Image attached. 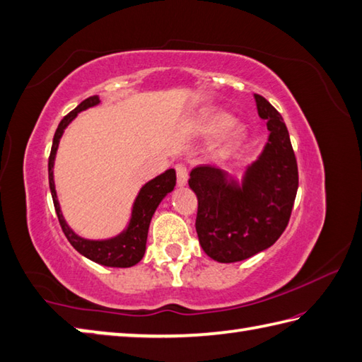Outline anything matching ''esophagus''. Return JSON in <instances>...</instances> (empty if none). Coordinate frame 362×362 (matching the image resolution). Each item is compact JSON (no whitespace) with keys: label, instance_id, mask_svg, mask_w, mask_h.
<instances>
[{"label":"esophagus","instance_id":"34e87169","mask_svg":"<svg viewBox=\"0 0 362 362\" xmlns=\"http://www.w3.org/2000/svg\"><path fill=\"white\" fill-rule=\"evenodd\" d=\"M175 173H177V185L179 187H185L188 182V173L187 168L183 165H177L175 166Z\"/></svg>","mask_w":362,"mask_h":362}]
</instances>
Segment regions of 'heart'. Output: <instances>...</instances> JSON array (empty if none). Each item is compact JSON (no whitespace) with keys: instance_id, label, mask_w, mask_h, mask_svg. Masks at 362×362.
Instances as JSON below:
<instances>
[{"instance_id":"heart-1","label":"heart","mask_w":362,"mask_h":362,"mask_svg":"<svg viewBox=\"0 0 362 362\" xmlns=\"http://www.w3.org/2000/svg\"><path fill=\"white\" fill-rule=\"evenodd\" d=\"M218 130H221L216 139V151L219 153L232 152L245 136L243 124L237 119H230L226 112H214L196 125V132L199 134H211Z\"/></svg>"}]
</instances>
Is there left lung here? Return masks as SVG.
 <instances>
[{"instance_id":"1","label":"left lung","mask_w":362,"mask_h":362,"mask_svg":"<svg viewBox=\"0 0 362 362\" xmlns=\"http://www.w3.org/2000/svg\"><path fill=\"white\" fill-rule=\"evenodd\" d=\"M268 139L242 179L224 169L201 165L188 185L197 196L196 232L204 252L221 264L265 251L287 228L298 189V168L284 119L264 97L254 94Z\"/></svg>"}]
</instances>
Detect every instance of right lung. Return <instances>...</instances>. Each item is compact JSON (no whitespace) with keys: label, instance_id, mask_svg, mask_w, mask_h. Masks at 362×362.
<instances>
[{"label":"right lung","instance_id":"1","mask_svg":"<svg viewBox=\"0 0 362 362\" xmlns=\"http://www.w3.org/2000/svg\"><path fill=\"white\" fill-rule=\"evenodd\" d=\"M100 103L98 95H92L86 100L81 102L74 111L64 117L58 129H56L52 152H49L48 158V182H49V191H52L53 204L56 209V215H58L59 224L62 232L66 233L67 240L75 250L81 254V256L88 257L89 260L100 264L103 267H115V268H129L136 265L138 262L144 257L146 252V242H147V232L148 226H151L152 216L155 210L160 205V202L171 193L175 187V171L174 169H168L163 174L157 175L155 179L148 180L141 187L138 196L134 197V202L132 205V214L127 223L125 229L119 232L117 235L110 238H98L90 240L84 238L70 228L67 224L66 218L62 215L61 205L58 194H56V185H54V160L56 153H58L59 141L62 138L64 132L67 127L72 124V120L78 116V112L86 111L92 106H97Z\"/></svg>","mask_w":362,"mask_h":362}]
</instances>
